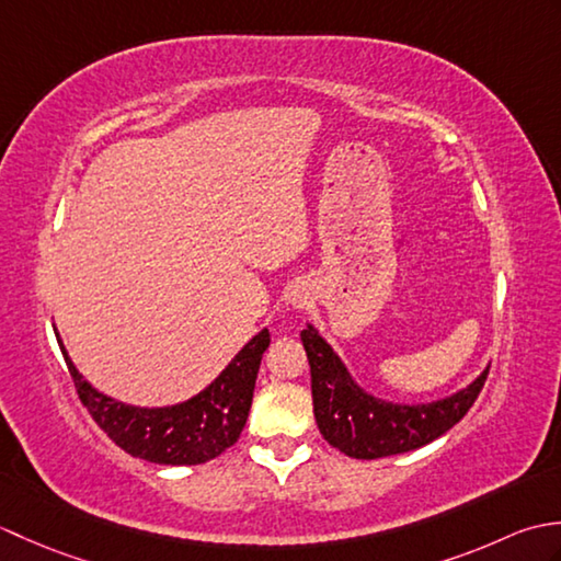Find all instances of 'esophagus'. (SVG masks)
I'll use <instances>...</instances> for the list:
<instances>
[{
  "mask_svg": "<svg viewBox=\"0 0 561 561\" xmlns=\"http://www.w3.org/2000/svg\"><path fill=\"white\" fill-rule=\"evenodd\" d=\"M308 299H311V287H308L306 282L291 284V287L287 289V294H284V301H287L294 308H304L308 304Z\"/></svg>",
  "mask_w": 561,
  "mask_h": 561,
  "instance_id": "obj_1",
  "label": "esophagus"
}]
</instances>
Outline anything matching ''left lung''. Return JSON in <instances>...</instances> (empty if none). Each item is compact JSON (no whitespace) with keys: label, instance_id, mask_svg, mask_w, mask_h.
Masks as SVG:
<instances>
[{"label":"left lung","instance_id":"left-lung-1","mask_svg":"<svg viewBox=\"0 0 561 561\" xmlns=\"http://www.w3.org/2000/svg\"><path fill=\"white\" fill-rule=\"evenodd\" d=\"M301 342L311 364L313 414L320 434L332 448L356 460L398 456L432 444L468 414L490 374L486 366L472 383L432 402H388L356 383L337 352L311 323L301 330Z\"/></svg>","mask_w":561,"mask_h":561}]
</instances>
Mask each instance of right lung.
<instances>
[{"label":"right lung","instance_id":"add662e5","mask_svg":"<svg viewBox=\"0 0 561 561\" xmlns=\"http://www.w3.org/2000/svg\"><path fill=\"white\" fill-rule=\"evenodd\" d=\"M59 350L89 414L125 453L157 465H199L221 456L241 436L270 330L262 328L243 344L229 366L197 396L163 408H139L93 388L69 359L55 328Z\"/></svg>","mask_w":561,"mask_h":561}]
</instances>
